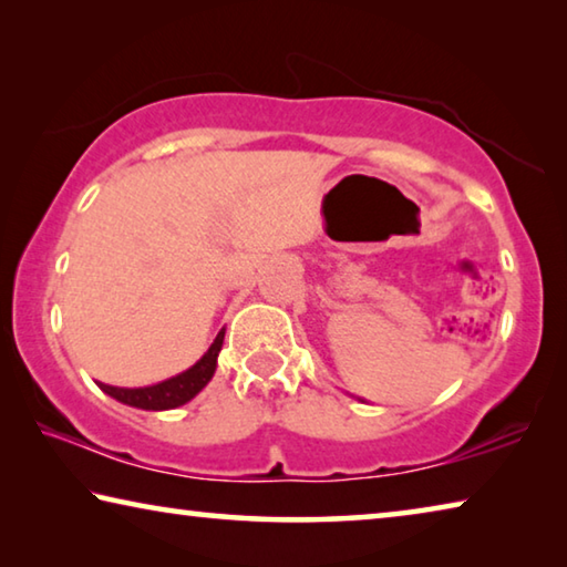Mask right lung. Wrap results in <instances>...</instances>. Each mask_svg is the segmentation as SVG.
Masks as SVG:
<instances>
[{
    "label": "right lung",
    "instance_id": "add662e5",
    "mask_svg": "<svg viewBox=\"0 0 567 567\" xmlns=\"http://www.w3.org/2000/svg\"><path fill=\"white\" fill-rule=\"evenodd\" d=\"M223 340H225V330L217 334L215 342L209 344V350L199 358L189 370L179 372V375L169 378L165 382H157V385L150 388H112V385H102L100 388L107 392L110 398L124 402V405L140 408V410H172L189 402L192 398L203 390L209 380L215 375L217 368V354L223 350Z\"/></svg>",
    "mask_w": 567,
    "mask_h": 567
}]
</instances>
